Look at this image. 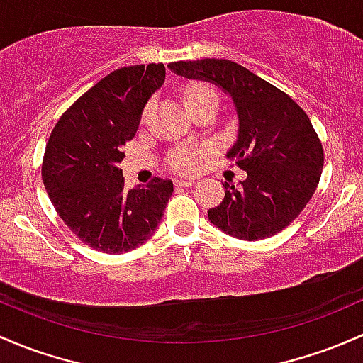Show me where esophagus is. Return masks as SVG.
Instances as JSON below:
<instances>
[{
	"label": "esophagus",
	"instance_id": "obj_1",
	"mask_svg": "<svg viewBox=\"0 0 363 363\" xmlns=\"http://www.w3.org/2000/svg\"><path fill=\"white\" fill-rule=\"evenodd\" d=\"M193 184L194 181H191V179H179V181H175V186H177V188H191Z\"/></svg>",
	"mask_w": 363,
	"mask_h": 363
}]
</instances>
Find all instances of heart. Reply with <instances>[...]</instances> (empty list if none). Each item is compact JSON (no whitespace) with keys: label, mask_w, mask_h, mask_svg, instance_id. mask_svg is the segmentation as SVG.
Masks as SVG:
<instances>
[{"label":"heart","mask_w":363,"mask_h":363,"mask_svg":"<svg viewBox=\"0 0 363 363\" xmlns=\"http://www.w3.org/2000/svg\"><path fill=\"white\" fill-rule=\"evenodd\" d=\"M213 101L217 102V91L212 85L203 82L193 83V85L186 86L184 90V102L188 106V109L194 108V106H200L203 102ZM207 152V147L203 146H186L181 147L170 156L169 163L170 167L179 174H193L194 170L200 167L201 158Z\"/></svg>","instance_id":"1"}]
</instances>
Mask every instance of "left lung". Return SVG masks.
<instances>
[{"label":"left lung","instance_id":"left-lung-1","mask_svg":"<svg viewBox=\"0 0 363 363\" xmlns=\"http://www.w3.org/2000/svg\"><path fill=\"white\" fill-rule=\"evenodd\" d=\"M169 67L219 85L238 114L228 158L247 179L238 188L224 182V200L208 211L211 223L249 242L287 228L315 194L323 169V147L308 114L285 91L231 60H179Z\"/></svg>","mask_w":363,"mask_h":363}]
</instances>
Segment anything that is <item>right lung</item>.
Instances as JSON below:
<instances>
[{"label": "right lung", "instance_id": "1", "mask_svg": "<svg viewBox=\"0 0 363 363\" xmlns=\"http://www.w3.org/2000/svg\"><path fill=\"white\" fill-rule=\"evenodd\" d=\"M165 82V66L139 64L109 72L60 116L45 150L41 179L69 230L106 254L143 245L162 220L174 184L155 177L123 189V147L144 106Z\"/></svg>", "mask_w": 363, "mask_h": 363}]
</instances>
